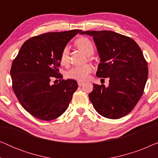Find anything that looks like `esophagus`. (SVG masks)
<instances>
[{"instance_id":"esophagus-1","label":"esophagus","mask_w":158,"mask_h":158,"mask_svg":"<svg viewBox=\"0 0 158 158\" xmlns=\"http://www.w3.org/2000/svg\"><path fill=\"white\" fill-rule=\"evenodd\" d=\"M77 84H78L79 86H82L84 84L83 81H77Z\"/></svg>"}]
</instances>
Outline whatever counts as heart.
I'll list each match as a JSON object with an SVG mask.
<instances>
[{
    "label": "heart",
    "mask_w": 158,
    "mask_h": 158,
    "mask_svg": "<svg viewBox=\"0 0 158 158\" xmlns=\"http://www.w3.org/2000/svg\"><path fill=\"white\" fill-rule=\"evenodd\" d=\"M75 45L81 49L88 56L92 55L94 52V45L88 38L81 37L75 41ZM70 59V49L68 47H64L60 54V63L65 65L69 62ZM92 71V67L90 64L83 66H75L70 69L66 73L68 78L77 80L79 81H85Z\"/></svg>",
    "instance_id": "b5f03b06"
}]
</instances>
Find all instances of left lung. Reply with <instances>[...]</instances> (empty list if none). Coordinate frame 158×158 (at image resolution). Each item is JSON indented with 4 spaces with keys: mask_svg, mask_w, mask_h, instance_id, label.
<instances>
[{
    "mask_svg": "<svg viewBox=\"0 0 158 158\" xmlns=\"http://www.w3.org/2000/svg\"><path fill=\"white\" fill-rule=\"evenodd\" d=\"M92 36L100 63L96 75L109 78L108 87L94 84L89 99L102 116L118 119L126 116L143 94L148 68L143 54L135 40L111 31H86Z\"/></svg>",
    "mask_w": 158,
    "mask_h": 158,
    "instance_id": "obj_1",
    "label": "left lung"
}]
</instances>
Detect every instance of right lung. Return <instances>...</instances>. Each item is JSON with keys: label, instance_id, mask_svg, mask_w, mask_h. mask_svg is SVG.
<instances>
[{"label": "right lung", "instance_id": "obj_1", "mask_svg": "<svg viewBox=\"0 0 158 158\" xmlns=\"http://www.w3.org/2000/svg\"><path fill=\"white\" fill-rule=\"evenodd\" d=\"M81 30L49 32L26 41L10 69L13 90L21 106L34 117L44 121L61 116L77 90L75 80L62 78L58 73L62 49ZM57 81V80H56Z\"/></svg>", "mask_w": 158, "mask_h": 158}]
</instances>
